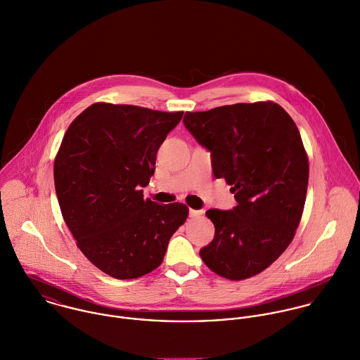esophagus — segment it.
Returning <instances> with one entry per match:
<instances>
[{
    "instance_id": "34e87169",
    "label": "esophagus",
    "mask_w": 360,
    "mask_h": 360,
    "mask_svg": "<svg viewBox=\"0 0 360 360\" xmlns=\"http://www.w3.org/2000/svg\"><path fill=\"white\" fill-rule=\"evenodd\" d=\"M203 214L202 210H193V209H189V217H200Z\"/></svg>"
}]
</instances>
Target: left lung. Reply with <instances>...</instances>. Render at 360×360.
<instances>
[{
  "instance_id": "8db88e82",
  "label": "left lung",
  "mask_w": 360,
  "mask_h": 360,
  "mask_svg": "<svg viewBox=\"0 0 360 360\" xmlns=\"http://www.w3.org/2000/svg\"><path fill=\"white\" fill-rule=\"evenodd\" d=\"M184 125L210 151L214 176L238 203L206 212L216 232L200 257L224 278L253 277L283 255L303 213L309 161L299 129L271 101L186 112Z\"/></svg>"
}]
</instances>
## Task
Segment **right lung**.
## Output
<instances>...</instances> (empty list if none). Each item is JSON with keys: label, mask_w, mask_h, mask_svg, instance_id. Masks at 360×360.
<instances>
[{"label": "right lung", "mask_w": 360, "mask_h": 360, "mask_svg": "<svg viewBox=\"0 0 360 360\" xmlns=\"http://www.w3.org/2000/svg\"><path fill=\"white\" fill-rule=\"evenodd\" d=\"M182 115L96 103L75 118L63 139L54 182L64 221L82 253L114 278L155 270L188 217L185 205L144 200L142 191L160 146Z\"/></svg>", "instance_id": "obj_1"}]
</instances>
